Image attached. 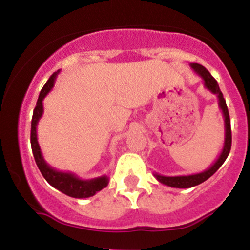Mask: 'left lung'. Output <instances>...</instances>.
Returning <instances> with one entry per match:
<instances>
[{"instance_id":"1","label":"left lung","mask_w":250,"mask_h":250,"mask_svg":"<svg viewBox=\"0 0 250 250\" xmlns=\"http://www.w3.org/2000/svg\"><path fill=\"white\" fill-rule=\"evenodd\" d=\"M190 67L193 68V70L197 74V75L202 77V80L205 81V87L207 88L210 93H213L217 96V100H219V107L221 110H222L223 119H225V145H223L222 151H221V154L219 155L216 161H215L208 169H206L205 171H201V173L191 175H182V176H163V175L154 173V176L156 177V180L159 181V182L173 188H191L200 185V183L205 182V181L208 180L211 175L216 173L217 169L223 165V162H225L227 157H228L229 151H230L231 148V129L230 119H229V111L228 108H227L226 100L223 99V95L222 93H221L219 84H217V81L210 75V73H209L203 65L199 64V63H191Z\"/></svg>"}]
</instances>
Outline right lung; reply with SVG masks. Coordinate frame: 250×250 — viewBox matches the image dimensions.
Wrapping results in <instances>:
<instances>
[{"label":"right lung","mask_w":250,"mask_h":250,"mask_svg":"<svg viewBox=\"0 0 250 250\" xmlns=\"http://www.w3.org/2000/svg\"><path fill=\"white\" fill-rule=\"evenodd\" d=\"M60 73L56 71L49 77L45 84L43 85L42 90L40 91L39 99H37L36 107L34 109L33 119H31V131H30V143H31V150H33L34 159L39 167L40 171L43 175L45 181L56 188L57 190L62 191L63 194L68 195L70 197H75V199H85V197L94 196L97 191L102 190L105 188L109 183L108 176L103 175V176L95 177L91 180H82L79 176L73 173H67V171H60L50 167L47 162H45L44 157H43L41 148H40L39 142H37V123L40 119L42 117L43 114V100L48 95V93L53 89L55 84V80L57 74Z\"/></svg>","instance_id":"right-lung-1"}]
</instances>
